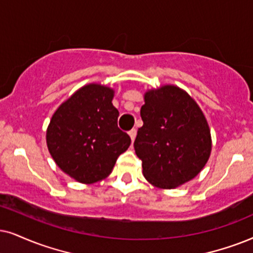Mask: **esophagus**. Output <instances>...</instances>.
<instances>
[{"label": "esophagus", "instance_id": "1", "mask_svg": "<svg viewBox=\"0 0 253 253\" xmlns=\"http://www.w3.org/2000/svg\"><path fill=\"white\" fill-rule=\"evenodd\" d=\"M128 134H129V136H130V140H132V142H133L134 140H135V136H136V129L135 128L130 129L129 132H128Z\"/></svg>", "mask_w": 253, "mask_h": 253}]
</instances>
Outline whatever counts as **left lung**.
Segmentation results:
<instances>
[{"instance_id":"left-lung-1","label":"left lung","mask_w":253,"mask_h":253,"mask_svg":"<svg viewBox=\"0 0 253 253\" xmlns=\"http://www.w3.org/2000/svg\"><path fill=\"white\" fill-rule=\"evenodd\" d=\"M134 149L146 180L161 189L177 188L200 174L211 153L208 121L196 101L175 85L145 93Z\"/></svg>"}]
</instances>
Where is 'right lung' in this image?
Listing matches in <instances>:
<instances>
[{
  "instance_id": "add662e5",
  "label": "right lung",
  "mask_w": 253,
  "mask_h": 253,
  "mask_svg": "<svg viewBox=\"0 0 253 253\" xmlns=\"http://www.w3.org/2000/svg\"><path fill=\"white\" fill-rule=\"evenodd\" d=\"M114 91L88 84L64 101L51 118L46 145L56 165L81 183L106 178L130 137L118 127Z\"/></svg>"
}]
</instances>
